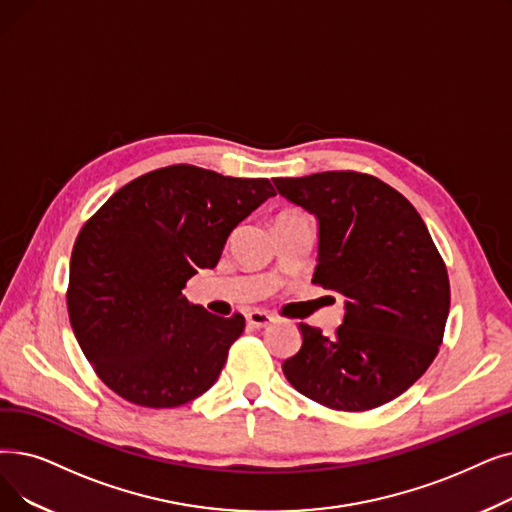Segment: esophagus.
<instances>
[{"label":"esophagus","instance_id":"obj_1","mask_svg":"<svg viewBox=\"0 0 512 512\" xmlns=\"http://www.w3.org/2000/svg\"><path fill=\"white\" fill-rule=\"evenodd\" d=\"M274 322V316L268 314V311H261V309H253L247 314V324L251 328H265Z\"/></svg>","mask_w":512,"mask_h":512}]
</instances>
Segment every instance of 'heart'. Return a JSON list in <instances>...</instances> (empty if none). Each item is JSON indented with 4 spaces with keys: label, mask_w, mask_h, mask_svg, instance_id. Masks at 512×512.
Returning <instances> with one entry per match:
<instances>
[{
    "label": "heart",
    "mask_w": 512,
    "mask_h": 512,
    "mask_svg": "<svg viewBox=\"0 0 512 512\" xmlns=\"http://www.w3.org/2000/svg\"><path fill=\"white\" fill-rule=\"evenodd\" d=\"M286 213H291V211H286ZM280 215H284V213H280Z\"/></svg>",
    "instance_id": "b5f03b06"
}]
</instances>
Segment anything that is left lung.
Instances as JSON below:
<instances>
[{"instance_id": "obj_1", "label": "left lung", "mask_w": 512, "mask_h": 512, "mask_svg": "<svg viewBox=\"0 0 512 512\" xmlns=\"http://www.w3.org/2000/svg\"><path fill=\"white\" fill-rule=\"evenodd\" d=\"M276 190L318 219L314 282L345 297L335 335L299 324L301 349L282 364L314 402L362 412L414 385L435 360L450 314V280L418 211L366 173L276 177Z\"/></svg>"}]
</instances>
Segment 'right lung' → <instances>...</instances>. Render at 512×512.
<instances>
[{
	"instance_id": "add662e5",
	"label": "right lung",
	"mask_w": 512,
	"mask_h": 512,
	"mask_svg": "<svg viewBox=\"0 0 512 512\" xmlns=\"http://www.w3.org/2000/svg\"><path fill=\"white\" fill-rule=\"evenodd\" d=\"M270 196L265 177L171 165L129 182L87 221L66 305L104 385L144 408L182 406L213 387L244 318L209 314L182 288L215 268L232 230Z\"/></svg>"
}]
</instances>
